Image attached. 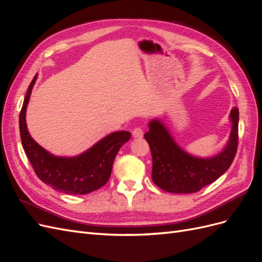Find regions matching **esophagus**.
<instances>
[{
    "label": "esophagus",
    "mask_w": 262,
    "mask_h": 262,
    "mask_svg": "<svg viewBox=\"0 0 262 262\" xmlns=\"http://www.w3.org/2000/svg\"><path fill=\"white\" fill-rule=\"evenodd\" d=\"M132 136L136 139H141L142 137H143V130H142L141 128H136L132 132Z\"/></svg>",
    "instance_id": "1"
}]
</instances>
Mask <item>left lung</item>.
I'll return each mask as SVG.
<instances>
[{"label": "left lung", "instance_id": "1", "mask_svg": "<svg viewBox=\"0 0 262 262\" xmlns=\"http://www.w3.org/2000/svg\"><path fill=\"white\" fill-rule=\"evenodd\" d=\"M238 108L229 114L232 129L225 146L213 156H195L182 148L163 120L158 118L148 122L144 138L153 158L152 180L164 191L193 193L220 178L229 168L238 144Z\"/></svg>", "mask_w": 262, "mask_h": 262}]
</instances>
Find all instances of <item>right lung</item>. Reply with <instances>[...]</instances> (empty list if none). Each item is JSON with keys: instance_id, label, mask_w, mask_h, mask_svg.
<instances>
[{"instance_id": "add662e5", "label": "right lung", "mask_w": 262, "mask_h": 262, "mask_svg": "<svg viewBox=\"0 0 262 262\" xmlns=\"http://www.w3.org/2000/svg\"><path fill=\"white\" fill-rule=\"evenodd\" d=\"M37 74L31 81L19 115V131L24 150L35 172L47 186L67 194H86L104 186L112 175L115 158L131 138L128 131L108 134L76 156H57L31 138L27 129L26 110Z\"/></svg>"}]
</instances>
